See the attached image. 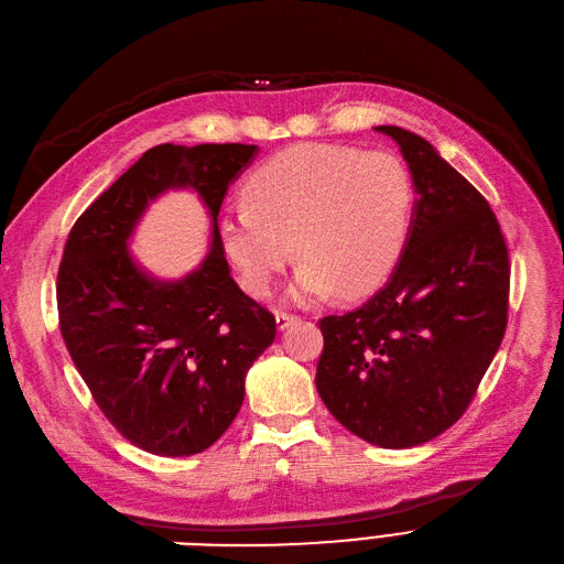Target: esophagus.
<instances>
[{"instance_id":"esophagus-1","label":"esophagus","mask_w":564,"mask_h":564,"mask_svg":"<svg viewBox=\"0 0 564 564\" xmlns=\"http://www.w3.org/2000/svg\"><path fill=\"white\" fill-rule=\"evenodd\" d=\"M292 323H297V315H290V313H283V311L276 313V329L279 332L288 329Z\"/></svg>"}]
</instances>
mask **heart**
<instances>
[{"label":"heart","mask_w":564,"mask_h":564,"mask_svg":"<svg viewBox=\"0 0 564 564\" xmlns=\"http://www.w3.org/2000/svg\"><path fill=\"white\" fill-rule=\"evenodd\" d=\"M243 203L218 218L239 283L267 295L295 243L302 262L288 300L311 304L336 288L364 295L389 276L410 235L414 188L405 163L389 152L295 144L256 170Z\"/></svg>","instance_id":"obj_1"}]
</instances>
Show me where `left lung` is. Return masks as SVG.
<instances>
[{
	"mask_svg": "<svg viewBox=\"0 0 564 564\" xmlns=\"http://www.w3.org/2000/svg\"><path fill=\"white\" fill-rule=\"evenodd\" d=\"M414 205L389 281L321 321L315 387L334 417L384 449L429 443L458 422L507 327L509 256L484 195L435 147L399 127Z\"/></svg>",
	"mask_w": 564,
	"mask_h": 564,
	"instance_id": "1",
	"label": "left lung"
}]
</instances>
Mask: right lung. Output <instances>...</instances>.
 <instances>
[{
    "label": "right lung",
    "instance_id": "obj_1",
    "mask_svg": "<svg viewBox=\"0 0 564 564\" xmlns=\"http://www.w3.org/2000/svg\"><path fill=\"white\" fill-rule=\"evenodd\" d=\"M256 156L258 144L237 142L152 147L68 232L57 274L64 343L108 422L150 454L212 447L274 343V315L230 276L216 224ZM167 189L198 192L213 218L208 253L182 280H156L130 253L139 218Z\"/></svg>",
    "mask_w": 564,
    "mask_h": 564
}]
</instances>
